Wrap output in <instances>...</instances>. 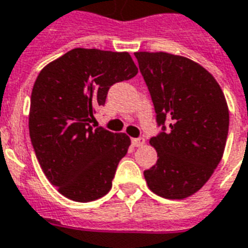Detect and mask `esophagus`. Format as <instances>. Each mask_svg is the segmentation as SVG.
Returning a JSON list of instances; mask_svg holds the SVG:
<instances>
[{"label":"esophagus","mask_w":248,"mask_h":248,"mask_svg":"<svg viewBox=\"0 0 248 248\" xmlns=\"http://www.w3.org/2000/svg\"><path fill=\"white\" fill-rule=\"evenodd\" d=\"M143 143H145V138L143 137L133 138V140H132V145H133L134 147H140V146H142Z\"/></svg>","instance_id":"obj_1"}]
</instances>
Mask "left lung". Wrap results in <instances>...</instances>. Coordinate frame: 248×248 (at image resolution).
<instances>
[{"instance_id":"left-lung-1","label":"left lung","mask_w":248,"mask_h":248,"mask_svg":"<svg viewBox=\"0 0 248 248\" xmlns=\"http://www.w3.org/2000/svg\"><path fill=\"white\" fill-rule=\"evenodd\" d=\"M162 126L150 143L156 164L143 172L153 193L184 199L206 184L221 160L229 111L221 88L198 63L168 53H134Z\"/></svg>"}]
</instances>
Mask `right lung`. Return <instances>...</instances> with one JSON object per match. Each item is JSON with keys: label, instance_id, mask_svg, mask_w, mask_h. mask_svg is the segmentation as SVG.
Masks as SVG:
<instances>
[{"label": "right lung", "instance_id": "obj_1", "mask_svg": "<svg viewBox=\"0 0 248 248\" xmlns=\"http://www.w3.org/2000/svg\"><path fill=\"white\" fill-rule=\"evenodd\" d=\"M138 72L128 53L72 49L44 67L31 95L30 136L44 173L61 194L92 202L112 186L130 145L125 133L90 125L114 84Z\"/></svg>", "mask_w": 248, "mask_h": 248}]
</instances>
